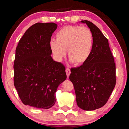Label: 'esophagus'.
Masks as SVG:
<instances>
[{
  "mask_svg": "<svg viewBox=\"0 0 129 129\" xmlns=\"http://www.w3.org/2000/svg\"><path fill=\"white\" fill-rule=\"evenodd\" d=\"M65 72H66V73H67V78H69V76L70 75V74H71V70H70L69 68H67L65 70Z\"/></svg>",
  "mask_w": 129,
  "mask_h": 129,
  "instance_id": "34e87169",
  "label": "esophagus"
}]
</instances>
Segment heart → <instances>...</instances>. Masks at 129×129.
Masks as SVG:
<instances>
[{
	"label": "heart",
	"instance_id": "heart-1",
	"mask_svg": "<svg viewBox=\"0 0 129 129\" xmlns=\"http://www.w3.org/2000/svg\"><path fill=\"white\" fill-rule=\"evenodd\" d=\"M56 40H51L50 47L57 60L61 61L66 55L76 65L85 62L91 53L93 37L91 30L84 26H65L57 32Z\"/></svg>",
	"mask_w": 129,
	"mask_h": 129
}]
</instances>
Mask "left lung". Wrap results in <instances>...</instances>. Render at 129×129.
Returning <instances> with one entry per match:
<instances>
[{
  "instance_id": "8db88e82",
  "label": "left lung",
  "mask_w": 129,
  "mask_h": 129,
  "mask_svg": "<svg viewBox=\"0 0 129 129\" xmlns=\"http://www.w3.org/2000/svg\"><path fill=\"white\" fill-rule=\"evenodd\" d=\"M86 23L93 34V45L88 60L71 69L69 79L75 88L78 106L94 110L106 104L116 83L115 63L108 40L93 23Z\"/></svg>"
}]
</instances>
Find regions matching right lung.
Here are the masks:
<instances>
[{
    "label": "right lung",
    "instance_id": "1",
    "mask_svg": "<svg viewBox=\"0 0 129 129\" xmlns=\"http://www.w3.org/2000/svg\"><path fill=\"white\" fill-rule=\"evenodd\" d=\"M57 28L54 23H37L26 30L17 44L14 82L25 105L51 108L58 86L66 80L65 66L51 56L50 41Z\"/></svg>",
    "mask_w": 129,
    "mask_h": 129
}]
</instances>
